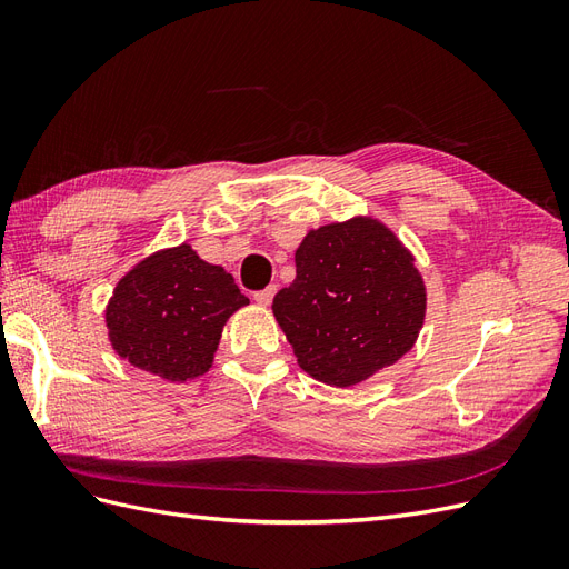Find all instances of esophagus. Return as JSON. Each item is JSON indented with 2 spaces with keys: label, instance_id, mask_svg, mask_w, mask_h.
I'll return each mask as SVG.
<instances>
[{
  "label": "esophagus",
  "instance_id": "1",
  "mask_svg": "<svg viewBox=\"0 0 569 569\" xmlns=\"http://www.w3.org/2000/svg\"><path fill=\"white\" fill-rule=\"evenodd\" d=\"M274 291H278V284H270V287H266V289H261V291H256L253 301H256L258 306H270V301H272V297H274Z\"/></svg>",
  "mask_w": 569,
  "mask_h": 569
}]
</instances>
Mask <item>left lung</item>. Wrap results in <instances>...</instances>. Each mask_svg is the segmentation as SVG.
Instances as JSON below:
<instances>
[{
  "mask_svg": "<svg viewBox=\"0 0 569 569\" xmlns=\"http://www.w3.org/2000/svg\"><path fill=\"white\" fill-rule=\"evenodd\" d=\"M295 263L272 316L313 380L356 387L416 347L427 287L416 256L382 220L353 216L308 230Z\"/></svg>",
  "mask_w": 569,
  "mask_h": 569,
  "instance_id": "1",
  "label": "left lung"
}]
</instances>
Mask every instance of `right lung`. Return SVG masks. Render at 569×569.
<instances>
[{
	"label": "right lung",
	"instance_id": "obj_1",
	"mask_svg": "<svg viewBox=\"0 0 569 569\" xmlns=\"http://www.w3.org/2000/svg\"><path fill=\"white\" fill-rule=\"evenodd\" d=\"M247 303L232 274L189 244L159 249L116 282L104 311L111 349L166 382L197 380L213 366L222 327Z\"/></svg>",
	"mask_w": 569,
	"mask_h": 569
}]
</instances>
